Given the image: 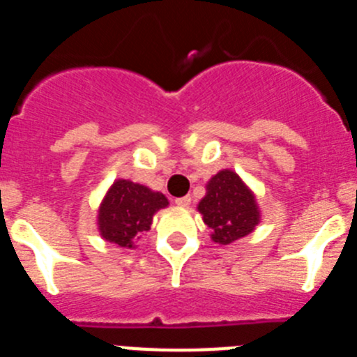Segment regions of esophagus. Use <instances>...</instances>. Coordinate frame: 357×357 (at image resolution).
I'll return each mask as SVG.
<instances>
[{
	"instance_id": "34e87169",
	"label": "esophagus",
	"mask_w": 357,
	"mask_h": 357,
	"mask_svg": "<svg viewBox=\"0 0 357 357\" xmlns=\"http://www.w3.org/2000/svg\"><path fill=\"white\" fill-rule=\"evenodd\" d=\"M190 201H192L190 196H183V197H178V199H176V204L185 208V206H188V204H190Z\"/></svg>"
}]
</instances>
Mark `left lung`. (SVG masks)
<instances>
[{
  "mask_svg": "<svg viewBox=\"0 0 357 357\" xmlns=\"http://www.w3.org/2000/svg\"><path fill=\"white\" fill-rule=\"evenodd\" d=\"M206 190L197 210L212 230L213 243L230 244L252 234L260 215L255 196L243 179L231 170H221L210 179Z\"/></svg>",
  "mask_w": 357,
  "mask_h": 357,
  "instance_id": "1",
  "label": "left lung"
}]
</instances>
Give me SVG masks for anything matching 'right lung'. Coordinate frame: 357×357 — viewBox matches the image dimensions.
I'll use <instances>...</instances> for the list:
<instances>
[{"mask_svg": "<svg viewBox=\"0 0 357 357\" xmlns=\"http://www.w3.org/2000/svg\"><path fill=\"white\" fill-rule=\"evenodd\" d=\"M167 204L169 201L160 192L119 179L107 190L98 208V230L109 243L120 248H135L142 235L151 230L154 213Z\"/></svg>", "mask_w": 357, "mask_h": 357, "instance_id": "obj_1", "label": "right lung"}]
</instances>
